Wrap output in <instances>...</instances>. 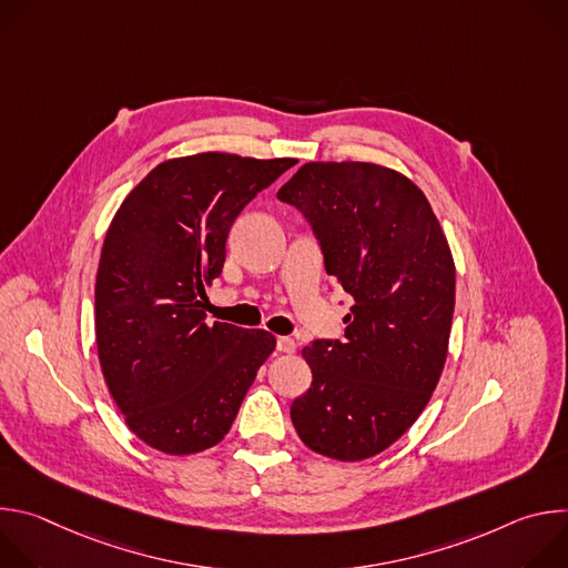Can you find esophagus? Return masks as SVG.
<instances>
[{"label": "esophagus", "instance_id": "esophagus-1", "mask_svg": "<svg viewBox=\"0 0 568 568\" xmlns=\"http://www.w3.org/2000/svg\"><path fill=\"white\" fill-rule=\"evenodd\" d=\"M276 351H278V353H287V355H290V353H294V351H296V342H294V339H290V337H278V339H276Z\"/></svg>", "mask_w": 568, "mask_h": 568}]
</instances>
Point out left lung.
<instances>
[{"label":"left lung","mask_w":568,"mask_h":568,"mask_svg":"<svg viewBox=\"0 0 568 568\" xmlns=\"http://www.w3.org/2000/svg\"><path fill=\"white\" fill-rule=\"evenodd\" d=\"M312 226L326 272L355 298L344 339L303 348L312 386L292 402L298 438L364 460L407 432L440 379L456 270L425 193L366 161H310L281 186Z\"/></svg>","instance_id":"obj_1"}]
</instances>
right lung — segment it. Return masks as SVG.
I'll use <instances>...</instances> for the list:
<instances>
[{
  "instance_id": "add662e5",
  "label": "right lung",
  "mask_w": 568,
  "mask_h": 568,
  "mask_svg": "<svg viewBox=\"0 0 568 568\" xmlns=\"http://www.w3.org/2000/svg\"><path fill=\"white\" fill-rule=\"evenodd\" d=\"M294 159L200 152L152 169L123 200L97 274V348L128 427L186 456L231 429L258 368L265 331L204 321V287L222 274L233 220Z\"/></svg>"
}]
</instances>
